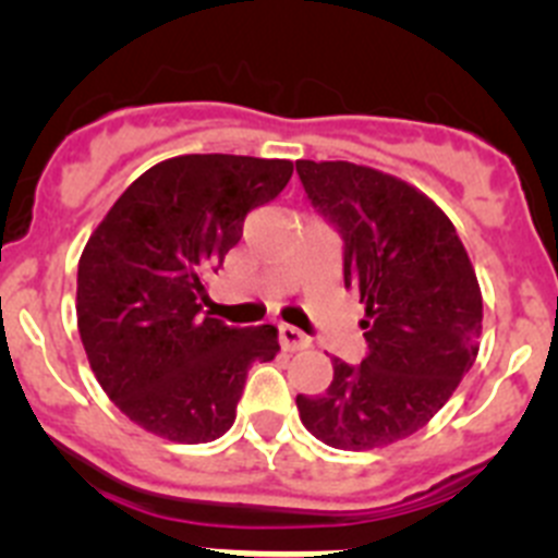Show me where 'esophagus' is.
<instances>
[{"label": "esophagus", "mask_w": 558, "mask_h": 558, "mask_svg": "<svg viewBox=\"0 0 558 558\" xmlns=\"http://www.w3.org/2000/svg\"><path fill=\"white\" fill-rule=\"evenodd\" d=\"M278 341L283 350H303L311 344L308 336L303 330L291 328V325H278Z\"/></svg>", "instance_id": "esophagus-1"}]
</instances>
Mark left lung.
I'll use <instances>...</instances> for the list:
<instances>
[{
  "label": "left lung",
  "instance_id": "obj_1",
  "mask_svg": "<svg viewBox=\"0 0 558 558\" xmlns=\"http://www.w3.org/2000/svg\"><path fill=\"white\" fill-rule=\"evenodd\" d=\"M305 197L341 235L344 289L366 305L361 364L333 359L300 420L336 450L405 439L448 403L478 355L484 303L450 222L423 192L348 160H298Z\"/></svg>",
  "mask_w": 558,
  "mask_h": 558
}]
</instances>
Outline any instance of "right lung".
Masks as SVG:
<instances>
[{"instance_id": "add662e5", "label": "right lung", "mask_w": 558, "mask_h": 558, "mask_svg": "<svg viewBox=\"0 0 558 558\" xmlns=\"http://www.w3.org/2000/svg\"><path fill=\"white\" fill-rule=\"evenodd\" d=\"M291 160L180 155L128 185L85 244L77 328L99 386L144 430L199 445L233 425L247 369L280 350L272 325L203 316L205 278L253 208L278 197Z\"/></svg>"}]
</instances>
